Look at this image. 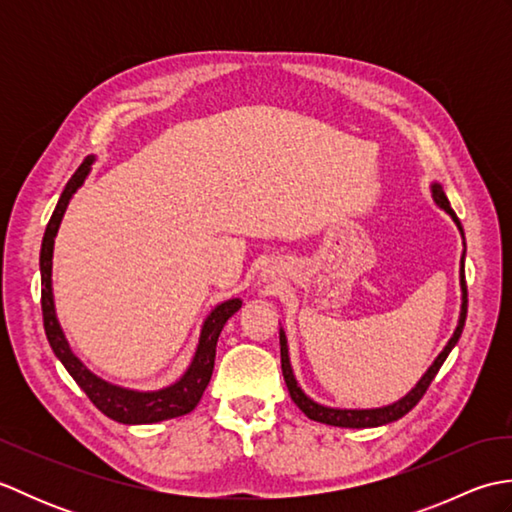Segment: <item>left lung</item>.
Here are the masks:
<instances>
[{"label": "left lung", "instance_id": "left-lung-1", "mask_svg": "<svg viewBox=\"0 0 512 512\" xmlns=\"http://www.w3.org/2000/svg\"><path fill=\"white\" fill-rule=\"evenodd\" d=\"M431 195L433 200H436V204L440 206V209L447 211L453 222L458 224L460 233L464 237V228L458 220V215H455V211L451 209V204L447 200V195H444V189L440 187V184H431ZM464 253H466V242H464ZM464 253H462V259H460V286H462V310H460V321H458V328H455L451 341L447 343V347L440 352V356L433 361V365L427 369V374H424L418 385L413 387L409 394L405 398H400L398 402H394V405H387V407H378V409H332V407H323L319 405V402L310 400L306 394H303L301 387L297 385L295 380V374H292V367H290V356H288V341H286V334L284 330H279V345H281V372H284V380H286V387L290 391V398L295 405L306 413V416L310 420H317V422H323V424H332V427H347V429H367V427H380V424H387V422H394L398 418L405 416V413H409L413 407L418 405L420 398L427 394V389L431 385V380L436 378V374L440 372L442 363L447 361L449 352L455 347V343L460 341L462 336V330H464V321H466V306H469V295H466V279H464Z\"/></svg>", "mask_w": 512, "mask_h": 512}]
</instances>
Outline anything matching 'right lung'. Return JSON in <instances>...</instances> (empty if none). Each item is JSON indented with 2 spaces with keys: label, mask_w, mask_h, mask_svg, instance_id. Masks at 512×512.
I'll list each match as a JSON object with an SVG mask.
<instances>
[{
  "label": "right lung",
  "mask_w": 512,
  "mask_h": 512,
  "mask_svg": "<svg viewBox=\"0 0 512 512\" xmlns=\"http://www.w3.org/2000/svg\"><path fill=\"white\" fill-rule=\"evenodd\" d=\"M94 158L88 156L81 167L74 171V176L65 184L61 198L57 202V209H54L50 222L46 226V233H43L41 242V255H39V268H41V312H43V330H46L48 343L52 352L57 354L63 367L68 369V374L76 380L88 398L94 402V407L103 411L107 418L123 424H149V422H160L169 418H178L189 413L198 405L206 385H209L213 365H215V345L220 339V332L224 323L233 317V314L242 308V301L239 299H228L220 303L209 317H206L202 332H200V343L198 350H195L193 361L187 372L173 383L171 387L158 389V391H132L105 383L103 378L94 376L88 367H85L79 358H76L70 350L68 341L61 332V325L57 321V314H54V299H52V248H54V237H57L61 217L68 209L70 198L74 191L81 187L83 180L88 178L90 167Z\"/></svg>",
  "instance_id": "obj_1"
}]
</instances>
